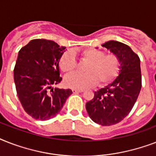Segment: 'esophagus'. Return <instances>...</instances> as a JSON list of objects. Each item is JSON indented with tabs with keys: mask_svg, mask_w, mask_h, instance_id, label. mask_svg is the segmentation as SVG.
I'll use <instances>...</instances> for the list:
<instances>
[{
	"mask_svg": "<svg viewBox=\"0 0 156 156\" xmlns=\"http://www.w3.org/2000/svg\"><path fill=\"white\" fill-rule=\"evenodd\" d=\"M73 93H78V92H83V89H73L72 90Z\"/></svg>",
	"mask_w": 156,
	"mask_h": 156,
	"instance_id": "34e87169",
	"label": "esophagus"
}]
</instances>
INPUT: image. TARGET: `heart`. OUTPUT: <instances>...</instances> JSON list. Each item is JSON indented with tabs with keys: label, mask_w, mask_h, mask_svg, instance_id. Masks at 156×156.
Instances as JSON below:
<instances>
[{
	"label": "heart",
	"mask_w": 156,
	"mask_h": 156,
	"mask_svg": "<svg viewBox=\"0 0 156 156\" xmlns=\"http://www.w3.org/2000/svg\"><path fill=\"white\" fill-rule=\"evenodd\" d=\"M78 55L82 60L87 61L84 68L85 73H73L67 76L64 83L69 88L83 89L94 86L106 85L113 80L118 74L120 61L115 54H104L103 51L86 48ZM77 62L75 56L71 52H66L60 60V69L65 74L75 70Z\"/></svg>",
	"instance_id": "1"
}]
</instances>
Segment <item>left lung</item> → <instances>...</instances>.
I'll list each match as a JSON object with an SVG mask.
<instances>
[{"mask_svg": "<svg viewBox=\"0 0 156 156\" xmlns=\"http://www.w3.org/2000/svg\"><path fill=\"white\" fill-rule=\"evenodd\" d=\"M120 61L118 76L105 87L95 91L86 104L90 118L101 126H112L126 117L133 108L142 87L140 59L130 47L110 40L101 45Z\"/></svg>", "mask_w": 156, "mask_h": 156, "instance_id": "1", "label": "left lung"}]
</instances>
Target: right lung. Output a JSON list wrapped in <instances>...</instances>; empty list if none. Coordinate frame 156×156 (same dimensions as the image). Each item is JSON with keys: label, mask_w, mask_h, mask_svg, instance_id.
<instances>
[{"label": "right lung", "mask_w": 156, "mask_h": 156, "mask_svg": "<svg viewBox=\"0 0 156 156\" xmlns=\"http://www.w3.org/2000/svg\"><path fill=\"white\" fill-rule=\"evenodd\" d=\"M66 47L52 40H30L18 52L13 79L23 108L33 118L47 121L61 112L70 89L53 87L62 80L60 60Z\"/></svg>", "instance_id": "1"}]
</instances>
